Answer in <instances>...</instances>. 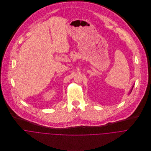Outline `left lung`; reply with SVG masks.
Wrapping results in <instances>:
<instances>
[{"instance_id":"left-lung-1","label":"left lung","mask_w":151,"mask_h":151,"mask_svg":"<svg viewBox=\"0 0 151 151\" xmlns=\"http://www.w3.org/2000/svg\"><path fill=\"white\" fill-rule=\"evenodd\" d=\"M133 87H134V86H132V88H131V90L129 91V93H131V91H132V88H133Z\"/></svg>"}]
</instances>
